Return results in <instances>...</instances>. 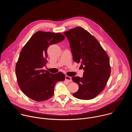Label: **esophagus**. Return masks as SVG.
Returning <instances> with one entry per match:
<instances>
[{
    "instance_id": "1",
    "label": "esophagus",
    "mask_w": 132,
    "mask_h": 132,
    "mask_svg": "<svg viewBox=\"0 0 132 132\" xmlns=\"http://www.w3.org/2000/svg\"><path fill=\"white\" fill-rule=\"evenodd\" d=\"M65 80H66L67 81L69 82H71L72 81V79L71 78L68 76H65Z\"/></svg>"
}]
</instances>
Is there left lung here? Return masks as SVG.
<instances>
[{"instance_id": "obj_1", "label": "left lung", "mask_w": 132, "mask_h": 132, "mask_svg": "<svg viewBox=\"0 0 132 132\" xmlns=\"http://www.w3.org/2000/svg\"><path fill=\"white\" fill-rule=\"evenodd\" d=\"M64 34L69 41L73 61L80 63L84 70L82 78H72L79 85L72 95L81 100L92 99L103 90L110 76L109 56L98 41L82 28L76 27Z\"/></svg>"}]
</instances>
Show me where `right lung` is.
<instances>
[{"label":"right lung","mask_w":132,"mask_h":132,"mask_svg":"<svg viewBox=\"0 0 132 132\" xmlns=\"http://www.w3.org/2000/svg\"><path fill=\"white\" fill-rule=\"evenodd\" d=\"M65 38L60 33L39 31L22 48L15 65L16 77L20 89L31 99L40 102L50 99L54 94L56 84L65 80L62 72L53 74L43 69L47 62L49 46Z\"/></svg>","instance_id":"right-lung-1"}]
</instances>
